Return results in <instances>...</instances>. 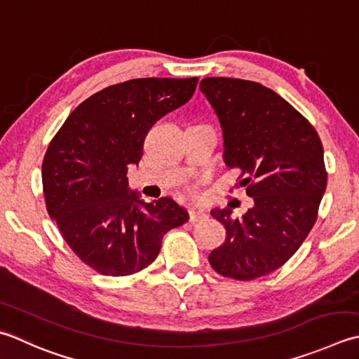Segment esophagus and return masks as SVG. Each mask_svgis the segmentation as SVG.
Returning <instances> with one entry per match:
<instances>
[{
	"label": "esophagus",
	"instance_id": "obj_1",
	"mask_svg": "<svg viewBox=\"0 0 359 359\" xmlns=\"http://www.w3.org/2000/svg\"><path fill=\"white\" fill-rule=\"evenodd\" d=\"M203 217H207V213L202 208H189V221L191 222H198Z\"/></svg>",
	"mask_w": 359,
	"mask_h": 359
}]
</instances>
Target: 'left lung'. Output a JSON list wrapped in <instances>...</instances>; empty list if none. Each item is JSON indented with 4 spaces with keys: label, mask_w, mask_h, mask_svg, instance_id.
Instances as JSON below:
<instances>
[{
    "label": "left lung",
    "mask_w": 359,
    "mask_h": 359,
    "mask_svg": "<svg viewBox=\"0 0 359 359\" xmlns=\"http://www.w3.org/2000/svg\"><path fill=\"white\" fill-rule=\"evenodd\" d=\"M199 88L219 119L224 163L240 168L254 199L241 217L230 208L212 210L227 235L208 262L229 278L268 276L296 254L318 219L327 188L320 138L306 118L262 83L205 77Z\"/></svg>",
    "instance_id": "1"
}]
</instances>
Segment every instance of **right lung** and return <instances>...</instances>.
Returning a JSON list of instances; mask_svg holds the SVG:
<instances>
[{
    "instance_id": "1",
    "label": "right lung",
    "mask_w": 359,
    "mask_h": 359,
    "mask_svg": "<svg viewBox=\"0 0 359 359\" xmlns=\"http://www.w3.org/2000/svg\"><path fill=\"white\" fill-rule=\"evenodd\" d=\"M198 81L144 77L104 88L77 105L48 146V213L74 254L104 276L147 268L166 231L189 219L171 198L143 202L126 174L138 166L149 129L191 100Z\"/></svg>"
}]
</instances>
